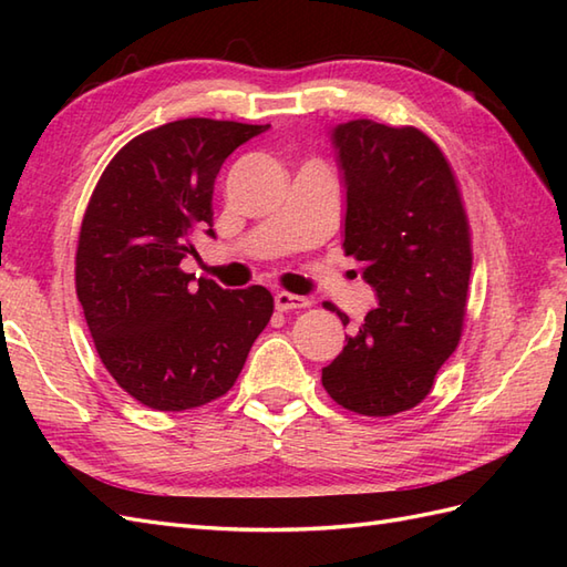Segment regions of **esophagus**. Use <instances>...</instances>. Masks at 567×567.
<instances>
[{
    "label": "esophagus",
    "instance_id": "1",
    "mask_svg": "<svg viewBox=\"0 0 567 567\" xmlns=\"http://www.w3.org/2000/svg\"><path fill=\"white\" fill-rule=\"evenodd\" d=\"M311 307V299L292 292H277L275 295V309L277 311H290V309H307Z\"/></svg>",
    "mask_w": 567,
    "mask_h": 567
}]
</instances>
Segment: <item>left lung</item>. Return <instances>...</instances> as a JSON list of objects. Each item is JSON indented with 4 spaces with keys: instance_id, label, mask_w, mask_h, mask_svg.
Listing matches in <instances>:
<instances>
[{
    "instance_id": "8db88e82",
    "label": "left lung",
    "mask_w": 567,
    "mask_h": 567,
    "mask_svg": "<svg viewBox=\"0 0 567 567\" xmlns=\"http://www.w3.org/2000/svg\"><path fill=\"white\" fill-rule=\"evenodd\" d=\"M331 141L346 187L343 250L380 305L346 336L321 382L348 412L392 416L424 400L461 341L470 224L453 167L424 131L355 118ZM323 307L346 327L343 311Z\"/></svg>"
}]
</instances>
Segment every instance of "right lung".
<instances>
[{"label":"right lung","instance_id":"1","mask_svg":"<svg viewBox=\"0 0 567 567\" xmlns=\"http://www.w3.org/2000/svg\"><path fill=\"white\" fill-rule=\"evenodd\" d=\"M265 128L199 116L151 128L104 167L84 212L75 256L84 321L118 388L158 412L231 390L272 317L265 287L192 285L195 275L179 270L195 252L189 234L212 226L224 161Z\"/></svg>","mask_w":567,"mask_h":567}]
</instances>
